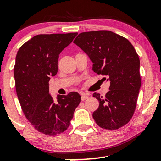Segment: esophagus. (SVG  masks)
Masks as SVG:
<instances>
[{
    "instance_id": "esophagus-1",
    "label": "esophagus",
    "mask_w": 161,
    "mask_h": 161,
    "mask_svg": "<svg viewBox=\"0 0 161 161\" xmlns=\"http://www.w3.org/2000/svg\"><path fill=\"white\" fill-rule=\"evenodd\" d=\"M88 97H89V96H88V95H87V94H82L81 95V99H82V101H85V100L88 99Z\"/></svg>"
}]
</instances>
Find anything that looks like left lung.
<instances>
[{
    "mask_svg": "<svg viewBox=\"0 0 161 161\" xmlns=\"http://www.w3.org/2000/svg\"><path fill=\"white\" fill-rule=\"evenodd\" d=\"M73 43L89 57L93 71L108 76L110 83L104 97L93 94L99 101L92 114L96 123L108 130L125 125L134 114L142 83L134 47L124 37L108 30L82 32Z\"/></svg>",
    "mask_w": 161,
    "mask_h": 161,
    "instance_id": "8db88e82",
    "label": "left lung"
}]
</instances>
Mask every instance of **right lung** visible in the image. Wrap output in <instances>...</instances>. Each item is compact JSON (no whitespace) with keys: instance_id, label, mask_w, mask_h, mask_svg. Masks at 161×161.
<instances>
[{"instance_id":"right-lung-1","label":"right lung","mask_w":161,"mask_h":161,"mask_svg":"<svg viewBox=\"0 0 161 161\" xmlns=\"http://www.w3.org/2000/svg\"><path fill=\"white\" fill-rule=\"evenodd\" d=\"M78 33L38 35L19 47L14 74L16 95L24 115L34 128L47 136L64 132L81 101L77 92L49 93V81L57 73L59 54Z\"/></svg>"}]
</instances>
